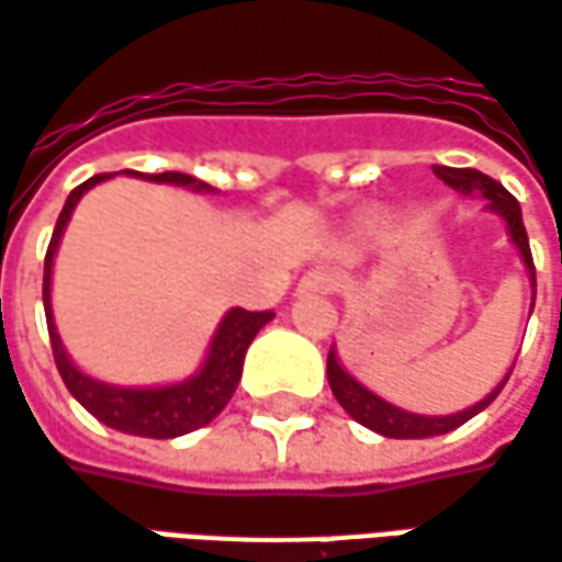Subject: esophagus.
Instances as JSON below:
<instances>
[{"instance_id":"esophagus-1","label":"esophagus","mask_w":562,"mask_h":562,"mask_svg":"<svg viewBox=\"0 0 562 562\" xmlns=\"http://www.w3.org/2000/svg\"><path fill=\"white\" fill-rule=\"evenodd\" d=\"M337 270L335 268H313L301 277V292H313V294H328L337 289Z\"/></svg>"}]
</instances>
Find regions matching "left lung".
<instances>
[{"instance_id": "obj_1", "label": "left lung", "mask_w": 562, "mask_h": 562, "mask_svg": "<svg viewBox=\"0 0 562 562\" xmlns=\"http://www.w3.org/2000/svg\"><path fill=\"white\" fill-rule=\"evenodd\" d=\"M435 176H438L445 186L462 191V194H484L486 206L508 222L514 246L524 255V265H527L529 277H532V289H536V265H532V252H529V237L527 227H524V215H520V203L514 200V194H508L496 179H490V176H484L481 170H472V167H435ZM532 301H536V294H532ZM325 371H328V386H331L335 398L340 402V407L347 411L349 417L356 419V423H362L364 429L376 431V435H386V438H431V435H447V431L459 429V426L469 423L474 414H481L486 404L499 395L502 386H505V380H508V376H505L499 386L486 395L484 402H477L474 407H469V411H462V414H453V417H419V414H407L402 407H392L390 402L376 398L374 392L364 390L362 383H356V380L337 364L335 349L328 352V368H325ZM508 374H512V371H508Z\"/></svg>"}]
</instances>
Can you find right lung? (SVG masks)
I'll return each instance as SVG.
<instances>
[{"label": "right lung", "instance_id": "obj_1", "mask_svg": "<svg viewBox=\"0 0 562 562\" xmlns=\"http://www.w3.org/2000/svg\"><path fill=\"white\" fill-rule=\"evenodd\" d=\"M133 172V170H124ZM105 176H93L66 198L57 227L50 234L48 255H45V282H42V301H45V319H48V335H50V352H54V362L60 371L66 390L76 395L81 407L93 414V417L112 426L117 431H127V435H139V438H176V435H188V431L200 429L206 423H213L225 404L231 402V395L237 390L243 374V356L255 340V335L273 319L270 310H243L234 307L227 313L218 331L213 337V347L206 356V364L200 368V374H194L179 386H160V390H121V386H105L90 380L88 374H81L76 364L69 362L66 349H63L57 328H54V316H50V265H54V252H57V243L69 215L76 210V203L81 194L93 188L97 182H103ZM155 182H170V186H194L206 188L198 179H191L186 172H158V176H148Z\"/></svg>", "mask_w": 562, "mask_h": 562}]
</instances>
